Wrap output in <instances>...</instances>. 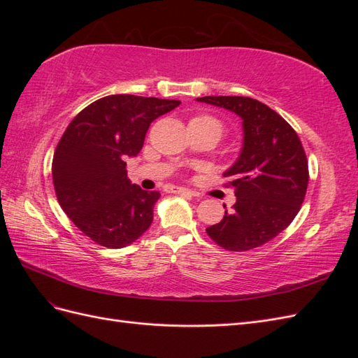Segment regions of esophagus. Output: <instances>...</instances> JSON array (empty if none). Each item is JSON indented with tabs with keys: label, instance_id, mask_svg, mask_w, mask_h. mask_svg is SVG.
I'll return each instance as SVG.
<instances>
[{
	"label": "esophagus",
	"instance_id": "obj_1",
	"mask_svg": "<svg viewBox=\"0 0 358 358\" xmlns=\"http://www.w3.org/2000/svg\"><path fill=\"white\" fill-rule=\"evenodd\" d=\"M167 192H175V194H182V196H188V197H194L196 196V192L188 189V188H183V187H169Z\"/></svg>",
	"mask_w": 358,
	"mask_h": 358
}]
</instances>
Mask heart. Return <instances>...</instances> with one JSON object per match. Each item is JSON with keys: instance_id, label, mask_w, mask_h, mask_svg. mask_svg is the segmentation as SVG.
<instances>
[{"instance_id": "heart-1", "label": "heart", "mask_w": 358, "mask_h": 358, "mask_svg": "<svg viewBox=\"0 0 358 358\" xmlns=\"http://www.w3.org/2000/svg\"><path fill=\"white\" fill-rule=\"evenodd\" d=\"M191 121H197V122H204V124H212V125H215V127H218L221 131H222V125L220 124V121L218 119H215V117H212V116H208V115H203V116H197V117H194V119H191Z\"/></svg>"}]
</instances>
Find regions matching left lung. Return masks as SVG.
Instances as JSON below:
<instances>
[{"label": "left lung", "instance_id": "1", "mask_svg": "<svg viewBox=\"0 0 358 358\" xmlns=\"http://www.w3.org/2000/svg\"><path fill=\"white\" fill-rule=\"evenodd\" d=\"M243 121L239 159L224 173L237 201L206 233L227 251L245 252L270 242L296 218L305 200L309 169L300 138L285 119L249 96H201ZM225 208V204H224Z\"/></svg>", "mask_w": 358, "mask_h": 358}]
</instances>
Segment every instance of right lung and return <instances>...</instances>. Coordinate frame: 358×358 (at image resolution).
<instances>
[{"mask_svg": "<svg viewBox=\"0 0 358 358\" xmlns=\"http://www.w3.org/2000/svg\"><path fill=\"white\" fill-rule=\"evenodd\" d=\"M179 104L107 95L85 107L64 131L52 161L53 187L62 210L95 243L124 248L152 224L161 194L133 185L125 159L142 150L150 122Z\"/></svg>", "mask_w": 358, "mask_h": 358, "instance_id": "right-lung-1", "label": "right lung"}]
</instances>
